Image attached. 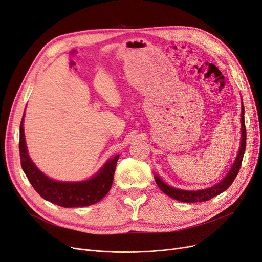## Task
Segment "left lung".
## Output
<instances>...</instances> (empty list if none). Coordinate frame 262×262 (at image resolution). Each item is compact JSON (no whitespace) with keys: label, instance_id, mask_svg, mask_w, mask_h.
<instances>
[{"label":"left lung","instance_id":"8db88e82","mask_svg":"<svg viewBox=\"0 0 262 262\" xmlns=\"http://www.w3.org/2000/svg\"><path fill=\"white\" fill-rule=\"evenodd\" d=\"M246 148V128H245V121H244V105L242 102V112H241V144L239 148L236 155V158L231 166V169L227 173V175L224 179L215 184L212 187L205 188V189L201 190H183V189H177L172 186L166 185L158 175H155V181L158 185L160 189L169 196L175 199L177 201L181 202H187V203H194V202H203L207 201L210 199L218 195L219 193L224 192L227 190L235 180V177L238 173V170L242 164L243 156Z\"/></svg>","mask_w":262,"mask_h":262}]
</instances>
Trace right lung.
<instances>
[{
  "instance_id": "1",
  "label": "right lung",
  "mask_w": 262,
  "mask_h": 262,
  "mask_svg": "<svg viewBox=\"0 0 262 262\" xmlns=\"http://www.w3.org/2000/svg\"><path fill=\"white\" fill-rule=\"evenodd\" d=\"M24 118L20 123V161L29 182L45 200L62 207H80L95 204L110 191L119 155L108 159L101 169L82 182H61L52 180L41 172L28 154L24 131Z\"/></svg>"
}]
</instances>
